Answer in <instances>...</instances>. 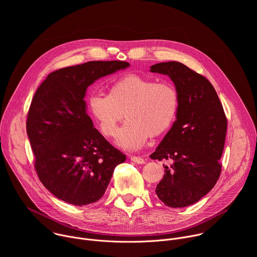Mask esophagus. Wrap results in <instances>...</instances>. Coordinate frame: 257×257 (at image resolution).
Returning <instances> with one entry per match:
<instances>
[{"instance_id":"esophagus-1","label":"esophagus","mask_w":257,"mask_h":257,"mask_svg":"<svg viewBox=\"0 0 257 257\" xmlns=\"http://www.w3.org/2000/svg\"><path fill=\"white\" fill-rule=\"evenodd\" d=\"M130 160L136 164H144V160L140 157H135V156H131Z\"/></svg>"}]
</instances>
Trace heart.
<instances>
[{"label": "heart", "mask_w": 257, "mask_h": 257, "mask_svg": "<svg viewBox=\"0 0 257 257\" xmlns=\"http://www.w3.org/2000/svg\"><path fill=\"white\" fill-rule=\"evenodd\" d=\"M178 108L179 94L173 84L157 83L137 74H127L114 81L107 95L94 93L88 98L89 113L106 137L117 134L125 115L128 121L117 136V144L128 151H137L150 136L168 131Z\"/></svg>", "instance_id": "1"}]
</instances>
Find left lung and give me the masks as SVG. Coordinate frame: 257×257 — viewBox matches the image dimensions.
<instances>
[{"label": "left lung", "instance_id": "left-lung-1", "mask_svg": "<svg viewBox=\"0 0 257 257\" xmlns=\"http://www.w3.org/2000/svg\"><path fill=\"white\" fill-rule=\"evenodd\" d=\"M168 75L179 94V108L153 160H170L157 185L158 197L170 207L197 202L215 185L222 171L227 118L211 83L184 64L171 61L151 67Z\"/></svg>", "mask_w": 257, "mask_h": 257}]
</instances>
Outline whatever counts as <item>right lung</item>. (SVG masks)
<instances>
[{"mask_svg":"<svg viewBox=\"0 0 257 257\" xmlns=\"http://www.w3.org/2000/svg\"><path fill=\"white\" fill-rule=\"evenodd\" d=\"M123 61H91L47 76L32 98L26 131L34 167L57 198L82 206L99 200L115 168L126 156L93 127L86 89L95 80L126 69Z\"/></svg>","mask_w":257,"mask_h":257,"instance_id":"right-lung-1","label":"right lung"}]
</instances>
